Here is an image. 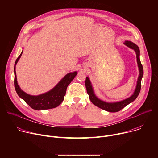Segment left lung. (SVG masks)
I'll return each mask as SVG.
<instances>
[{"label": "left lung", "mask_w": 158, "mask_h": 158, "mask_svg": "<svg viewBox=\"0 0 158 158\" xmlns=\"http://www.w3.org/2000/svg\"><path fill=\"white\" fill-rule=\"evenodd\" d=\"M124 44L126 45V46L129 48L130 49H132L134 50L136 52V58H137V63L139 67V76L138 79L137 81V85L136 89L133 93V94L130 96L129 98L123 100L119 102H107L101 100L99 99L94 94V90L91 84V81L89 80V78L88 77H86L85 79V87L87 90V93L89 96V99L91 100V101L97 107L105 110L108 112H118L122 109H123L124 107H126L127 105L134 101L135 99L137 98L138 96L140 91H141V79L143 77V65L141 63L140 59H139V56H140V51L139 49V47L137 46L136 44H135L131 41L129 40H126Z\"/></svg>", "instance_id": "8db88e82"}]
</instances>
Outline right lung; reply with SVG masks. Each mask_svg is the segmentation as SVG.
I'll list each match as a JSON object with an SVG mask.
<instances>
[{
    "label": "right lung",
    "mask_w": 158,
    "mask_h": 158,
    "mask_svg": "<svg viewBox=\"0 0 158 158\" xmlns=\"http://www.w3.org/2000/svg\"><path fill=\"white\" fill-rule=\"evenodd\" d=\"M22 52L15 60L14 65V87L18 96L31 108L35 110L49 109L57 107L64 99L67 86L77 75L76 71L66 74L51 91L38 96H31L24 92L18 85L15 73V65L22 56Z\"/></svg>",
    "instance_id": "add662e5"
}]
</instances>
